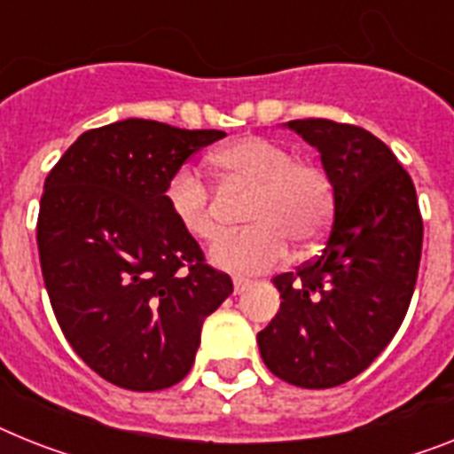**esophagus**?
Listing matches in <instances>:
<instances>
[{
  "instance_id": "34e87169",
  "label": "esophagus",
  "mask_w": 454,
  "mask_h": 454,
  "mask_svg": "<svg viewBox=\"0 0 454 454\" xmlns=\"http://www.w3.org/2000/svg\"><path fill=\"white\" fill-rule=\"evenodd\" d=\"M250 286H253V280H248V278H234V294H241V292L248 290Z\"/></svg>"
}]
</instances>
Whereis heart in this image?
Segmentation results:
<instances>
[{
    "label": "heart",
    "instance_id": "heart-1",
    "mask_svg": "<svg viewBox=\"0 0 454 454\" xmlns=\"http://www.w3.org/2000/svg\"><path fill=\"white\" fill-rule=\"evenodd\" d=\"M208 164L224 185L250 187L243 218L248 230L224 236L211 250V262L231 273H260L287 254V239L297 246L317 241L334 215V190L320 167L292 160L278 141L241 137L220 145ZM176 224L197 241H213L223 231L218 206L201 174L181 167L164 187Z\"/></svg>",
    "mask_w": 454,
    "mask_h": 454
}]
</instances>
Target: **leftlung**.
<instances>
[{
  "mask_svg": "<svg viewBox=\"0 0 454 454\" xmlns=\"http://www.w3.org/2000/svg\"><path fill=\"white\" fill-rule=\"evenodd\" d=\"M320 153L334 223L316 260L273 278L280 309L257 334L273 376L306 389L350 378L383 353L406 317L422 254L411 176L371 132L332 120H290Z\"/></svg>",
  "mask_w": 454,
  "mask_h": 454,
  "instance_id": "8db88e82",
  "label": "left lung"
}]
</instances>
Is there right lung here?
Segmentation results:
<instances>
[{
  "mask_svg": "<svg viewBox=\"0 0 454 454\" xmlns=\"http://www.w3.org/2000/svg\"><path fill=\"white\" fill-rule=\"evenodd\" d=\"M223 137L118 120L81 134L43 183L36 243L51 306L78 357L118 387L183 380L201 325L234 290L164 204L168 178Z\"/></svg>",
  "mask_w": 454,
  "mask_h": 454,
  "instance_id": "add662e5",
  "label": "right lung"
}]
</instances>
